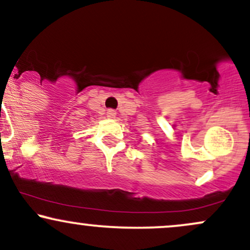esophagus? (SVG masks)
Masks as SVG:
<instances>
[{"label":"esophagus","mask_w":250,"mask_h":250,"mask_svg":"<svg viewBox=\"0 0 250 250\" xmlns=\"http://www.w3.org/2000/svg\"><path fill=\"white\" fill-rule=\"evenodd\" d=\"M116 116V111L113 110V109H109L107 111V117L108 119H114Z\"/></svg>","instance_id":"1"}]
</instances>
